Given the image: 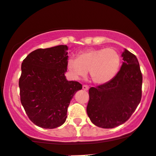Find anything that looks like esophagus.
Segmentation results:
<instances>
[{
    "instance_id": "34e87169",
    "label": "esophagus",
    "mask_w": 156,
    "mask_h": 156,
    "mask_svg": "<svg viewBox=\"0 0 156 156\" xmlns=\"http://www.w3.org/2000/svg\"><path fill=\"white\" fill-rule=\"evenodd\" d=\"M82 88H83V90H85V91H87V90H89V87L87 86V85H83Z\"/></svg>"
}]
</instances>
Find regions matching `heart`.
Here are the masks:
<instances>
[{
	"mask_svg": "<svg viewBox=\"0 0 156 156\" xmlns=\"http://www.w3.org/2000/svg\"><path fill=\"white\" fill-rule=\"evenodd\" d=\"M120 65L121 57L112 48L87 49L67 61V68L73 78L78 79L89 70L90 78L97 84L111 81L119 72Z\"/></svg>",
	"mask_w": 156,
	"mask_h": 156,
	"instance_id": "obj_1",
	"label": "heart"
}]
</instances>
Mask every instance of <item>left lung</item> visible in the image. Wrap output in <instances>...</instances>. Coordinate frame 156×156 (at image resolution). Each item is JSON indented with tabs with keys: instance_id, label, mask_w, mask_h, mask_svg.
<instances>
[{
	"instance_id": "obj_1",
	"label": "left lung",
	"mask_w": 156,
	"mask_h": 156,
	"mask_svg": "<svg viewBox=\"0 0 156 156\" xmlns=\"http://www.w3.org/2000/svg\"><path fill=\"white\" fill-rule=\"evenodd\" d=\"M122 66L111 81L89 90L87 112L90 121L101 128L125 123L141 99L142 74L136 56L124 51Z\"/></svg>"
}]
</instances>
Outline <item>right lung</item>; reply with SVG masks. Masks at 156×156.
<instances>
[{
  "instance_id": "obj_1",
  "label": "right lung",
  "mask_w": 156,
  "mask_h": 156,
  "mask_svg": "<svg viewBox=\"0 0 156 156\" xmlns=\"http://www.w3.org/2000/svg\"><path fill=\"white\" fill-rule=\"evenodd\" d=\"M68 47L59 45L37 49L26 57L19 78L20 102L35 125L44 129L61 126L70 101L82 85L67 81Z\"/></svg>"
}]
</instances>
